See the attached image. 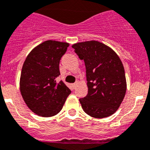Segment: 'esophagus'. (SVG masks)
Returning <instances> with one entry per match:
<instances>
[{
	"label": "esophagus",
	"instance_id": "34e87169",
	"mask_svg": "<svg viewBox=\"0 0 150 150\" xmlns=\"http://www.w3.org/2000/svg\"><path fill=\"white\" fill-rule=\"evenodd\" d=\"M76 86H77V82H75V83H74V84H72V88H73L74 89H75V88H76Z\"/></svg>",
	"mask_w": 150,
	"mask_h": 150
}]
</instances>
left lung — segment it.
<instances>
[{"mask_svg":"<svg viewBox=\"0 0 150 150\" xmlns=\"http://www.w3.org/2000/svg\"><path fill=\"white\" fill-rule=\"evenodd\" d=\"M86 68L88 94L79 99L84 112L96 118L109 116L120 106L126 93L125 69L111 48L99 41L72 45Z\"/></svg>","mask_w":150,"mask_h":150,"instance_id":"left-lung-1","label":"left lung"}]
</instances>
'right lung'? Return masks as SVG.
<instances>
[{"mask_svg":"<svg viewBox=\"0 0 150 150\" xmlns=\"http://www.w3.org/2000/svg\"><path fill=\"white\" fill-rule=\"evenodd\" d=\"M69 44L46 41L34 48L23 63L20 92L25 103L34 113L43 117L59 113L71 91L58 81L59 62Z\"/></svg>","mask_w":150,"mask_h":150,"instance_id":"1","label":"right lung"}]
</instances>
